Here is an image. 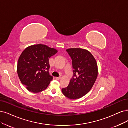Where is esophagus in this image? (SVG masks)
<instances>
[{
  "instance_id": "obj_1",
  "label": "esophagus",
  "mask_w": 128,
  "mask_h": 128,
  "mask_svg": "<svg viewBox=\"0 0 128 128\" xmlns=\"http://www.w3.org/2000/svg\"><path fill=\"white\" fill-rule=\"evenodd\" d=\"M57 80H60V78H61L60 77H58V78H55Z\"/></svg>"
}]
</instances>
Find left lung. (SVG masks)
<instances>
[{
    "label": "left lung",
    "mask_w": 128,
    "mask_h": 128,
    "mask_svg": "<svg viewBox=\"0 0 128 128\" xmlns=\"http://www.w3.org/2000/svg\"><path fill=\"white\" fill-rule=\"evenodd\" d=\"M66 51L72 60L74 78L62 91L66 97L76 100L86 95L94 86L98 75V64L93 55L86 50L69 48Z\"/></svg>",
    "instance_id": "obj_1"
}]
</instances>
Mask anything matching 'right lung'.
Segmentation results:
<instances>
[{
    "label": "right lung",
    "mask_w": 128,
    "mask_h": 128,
    "mask_svg": "<svg viewBox=\"0 0 128 128\" xmlns=\"http://www.w3.org/2000/svg\"><path fill=\"white\" fill-rule=\"evenodd\" d=\"M58 50L42 44L27 47L18 59L17 73L22 84L30 92L37 93L45 90L53 76L49 74V59Z\"/></svg>",
    "instance_id": "obj_1"
}]
</instances>
